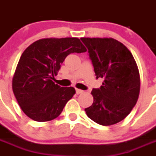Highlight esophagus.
<instances>
[{"label": "esophagus", "instance_id": "1", "mask_svg": "<svg viewBox=\"0 0 156 156\" xmlns=\"http://www.w3.org/2000/svg\"><path fill=\"white\" fill-rule=\"evenodd\" d=\"M76 92L77 94H82L83 92V90H80V89H77V88H76Z\"/></svg>", "mask_w": 156, "mask_h": 156}]
</instances>
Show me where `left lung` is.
<instances>
[{
    "label": "left lung",
    "instance_id": "8db88e82",
    "mask_svg": "<svg viewBox=\"0 0 156 156\" xmlns=\"http://www.w3.org/2000/svg\"><path fill=\"white\" fill-rule=\"evenodd\" d=\"M87 48L96 78L102 86L93 89L94 102L85 108L87 116L102 126L124 119L131 112L140 93V74L131 52L113 38L82 37Z\"/></svg>",
    "mask_w": 156,
    "mask_h": 156
}]
</instances>
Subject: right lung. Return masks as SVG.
<instances>
[{"mask_svg": "<svg viewBox=\"0 0 156 156\" xmlns=\"http://www.w3.org/2000/svg\"><path fill=\"white\" fill-rule=\"evenodd\" d=\"M85 51L76 37L38 40L23 51L12 79V90L27 116L46 122L61 114L76 90L73 87L58 86L53 80L69 54Z\"/></svg>", "mask_w": 156, "mask_h": 156, "instance_id": "add662e5", "label": "right lung"}]
</instances>
